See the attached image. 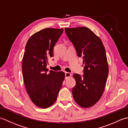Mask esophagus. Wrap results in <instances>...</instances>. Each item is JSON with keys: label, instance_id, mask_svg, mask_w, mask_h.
<instances>
[{"label": "esophagus", "instance_id": "esophagus-1", "mask_svg": "<svg viewBox=\"0 0 128 128\" xmlns=\"http://www.w3.org/2000/svg\"><path fill=\"white\" fill-rule=\"evenodd\" d=\"M72 76V74L68 72H66V78H68Z\"/></svg>", "mask_w": 128, "mask_h": 128}]
</instances>
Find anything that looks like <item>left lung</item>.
<instances>
[{
	"mask_svg": "<svg viewBox=\"0 0 128 128\" xmlns=\"http://www.w3.org/2000/svg\"><path fill=\"white\" fill-rule=\"evenodd\" d=\"M65 31L78 56L82 58L84 66L82 77L73 75L76 81L73 97L80 107H91L102 96L107 80L109 69L104 47L100 38L86 27L65 28Z\"/></svg>",
	"mask_w": 128,
	"mask_h": 128,
	"instance_id": "8db88e82",
	"label": "left lung"
}]
</instances>
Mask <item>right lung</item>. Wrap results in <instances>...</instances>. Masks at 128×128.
Instances as JSON below:
<instances>
[{
    "label": "right lung",
    "mask_w": 128,
    "mask_h": 128,
    "mask_svg": "<svg viewBox=\"0 0 128 128\" xmlns=\"http://www.w3.org/2000/svg\"><path fill=\"white\" fill-rule=\"evenodd\" d=\"M62 32L63 28H44L32 34L26 43L22 62L24 84L32 102L42 108L55 103L66 76L62 72L48 73L46 67Z\"/></svg>",
    "instance_id": "right-lung-1"
}]
</instances>
